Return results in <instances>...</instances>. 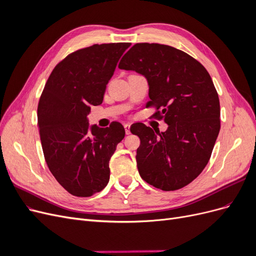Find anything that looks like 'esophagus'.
Returning <instances> with one entry per match:
<instances>
[{"label":"esophagus","instance_id":"1","mask_svg":"<svg viewBox=\"0 0 256 256\" xmlns=\"http://www.w3.org/2000/svg\"><path fill=\"white\" fill-rule=\"evenodd\" d=\"M124 128H125L126 134H130V124H124Z\"/></svg>","mask_w":256,"mask_h":256}]
</instances>
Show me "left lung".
<instances>
[{"instance_id": "8db88e82", "label": "left lung", "mask_w": 256, "mask_h": 256, "mask_svg": "<svg viewBox=\"0 0 256 256\" xmlns=\"http://www.w3.org/2000/svg\"><path fill=\"white\" fill-rule=\"evenodd\" d=\"M120 69L142 74L150 102L168 124L164 132L142 122L130 131L140 138L136 166L143 180L164 191L180 189L202 173L220 131V102L210 76L186 52L166 44H136Z\"/></svg>"}]
</instances>
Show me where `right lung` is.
Here are the masks:
<instances>
[{"label":"right lung","mask_w":256,"mask_h":256,"mask_svg":"<svg viewBox=\"0 0 256 256\" xmlns=\"http://www.w3.org/2000/svg\"><path fill=\"white\" fill-rule=\"evenodd\" d=\"M128 42L94 44L76 51L53 69L37 109L46 162L52 175L70 194L88 198L106 188L109 162L125 138L118 122L110 127L90 125L92 106L102 104Z\"/></svg>","instance_id":"obj_1"}]
</instances>
